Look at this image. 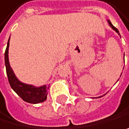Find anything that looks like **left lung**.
I'll list each match as a JSON object with an SVG mask.
<instances>
[{
	"label": "left lung",
	"mask_w": 129,
	"mask_h": 129,
	"mask_svg": "<svg viewBox=\"0 0 129 129\" xmlns=\"http://www.w3.org/2000/svg\"><path fill=\"white\" fill-rule=\"evenodd\" d=\"M108 23H109V26H110V27H111V28H112V29H113V30H114V31H115V32H116V33L117 34H118V35H119L120 37V33H119V31H118V29H117V28H116V27H114L113 25H112V24L111 23V21H110L109 20H108ZM123 69H124V68H123ZM121 74H122V73H121ZM120 76H121V75H120ZM101 96H99L98 98H100V97H101Z\"/></svg>",
	"instance_id": "1"
}]
</instances>
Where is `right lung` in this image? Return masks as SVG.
I'll use <instances>...</instances> for the list:
<instances>
[{
	"label": "right lung",
	"mask_w": 129,
	"mask_h": 129,
	"mask_svg": "<svg viewBox=\"0 0 129 129\" xmlns=\"http://www.w3.org/2000/svg\"><path fill=\"white\" fill-rule=\"evenodd\" d=\"M10 37L7 43V48L5 52V64L6 68V73L11 88L13 91L25 102L30 104H39L46 101L48 95V89L49 88V84H45L36 87L33 84H28L20 81L12 69L9 60V47Z\"/></svg>",
	"instance_id": "right-lung-1"
}]
</instances>
